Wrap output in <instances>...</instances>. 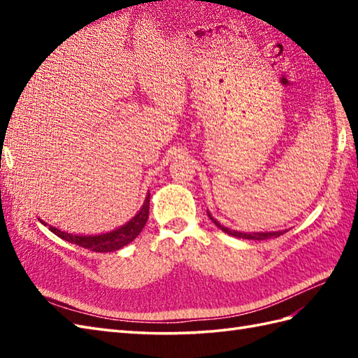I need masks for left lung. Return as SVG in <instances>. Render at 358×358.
<instances>
[{"mask_svg": "<svg viewBox=\"0 0 358 358\" xmlns=\"http://www.w3.org/2000/svg\"><path fill=\"white\" fill-rule=\"evenodd\" d=\"M208 215L209 218L214 222V224L217 227H220L223 232L232 235V237H237V238H245V240H268V238H277L280 237V235H283L285 232H287V229L285 231H275V232H240V231H232L229 229V227H224L223 224H220V222H217V220L210 215V212L208 210Z\"/></svg>", "mask_w": 358, "mask_h": 358, "instance_id": "obj_1", "label": "left lung"}]
</instances>
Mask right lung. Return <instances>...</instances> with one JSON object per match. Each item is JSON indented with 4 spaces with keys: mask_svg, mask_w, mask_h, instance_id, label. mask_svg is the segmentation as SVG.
Masks as SVG:
<instances>
[{
    "mask_svg": "<svg viewBox=\"0 0 358 358\" xmlns=\"http://www.w3.org/2000/svg\"><path fill=\"white\" fill-rule=\"evenodd\" d=\"M149 200H150V194L148 192L146 200H144L138 214H135V217L129 220L126 224L106 234H98V235L69 234V232L57 229L55 226H50L44 222L41 223L44 226H49V231L58 235L59 238L73 243V245H78L85 249H90L94 250V252H112V250H118L121 248H124L126 245H129V243L138 237V234L143 231V227L149 218Z\"/></svg>",
    "mask_w": 358,
    "mask_h": 358,
    "instance_id": "right-lung-1",
    "label": "right lung"
}]
</instances>
